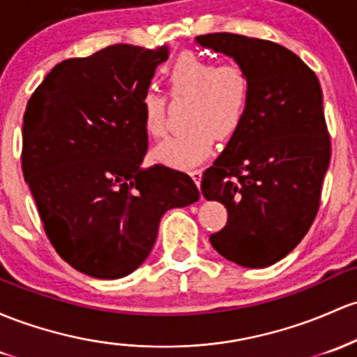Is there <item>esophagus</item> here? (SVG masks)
<instances>
[{
  "label": "esophagus",
  "instance_id": "obj_1",
  "mask_svg": "<svg viewBox=\"0 0 357 357\" xmlns=\"http://www.w3.org/2000/svg\"><path fill=\"white\" fill-rule=\"evenodd\" d=\"M202 172L203 169H199V167H195V169L190 171V176L193 178V181L197 183V185H199V181H202Z\"/></svg>",
  "mask_w": 357,
  "mask_h": 357
}]
</instances>
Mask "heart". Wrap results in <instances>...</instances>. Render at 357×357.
<instances>
[{"label":"heart","mask_w":357,"mask_h":357,"mask_svg":"<svg viewBox=\"0 0 357 357\" xmlns=\"http://www.w3.org/2000/svg\"><path fill=\"white\" fill-rule=\"evenodd\" d=\"M167 86L172 98L191 100L190 130L169 137L154 149V159L171 167H190L213 151L215 137L230 139L248 116L252 81L249 70L237 61L215 66L208 57L195 52L181 54L171 66ZM144 130L160 137L166 130V96L144 93L140 101Z\"/></svg>","instance_id":"heart-1"}]
</instances>
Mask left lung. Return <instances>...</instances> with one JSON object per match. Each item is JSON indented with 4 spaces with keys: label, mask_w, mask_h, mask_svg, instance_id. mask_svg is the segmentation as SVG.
Here are the masks:
<instances>
[{
    "label": "left lung",
    "mask_w": 357,
    "mask_h": 357,
    "mask_svg": "<svg viewBox=\"0 0 357 357\" xmlns=\"http://www.w3.org/2000/svg\"><path fill=\"white\" fill-rule=\"evenodd\" d=\"M197 42L245 66L252 96L244 123L202 176L206 199L225 205L213 249L245 268H266L298 245L315 220L331 160L322 88L287 47L237 33Z\"/></svg>",
    "instance_id": "left-lung-1"
}]
</instances>
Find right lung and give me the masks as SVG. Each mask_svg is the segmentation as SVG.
Listing matches in <instances>:
<instances>
[{"mask_svg":"<svg viewBox=\"0 0 357 357\" xmlns=\"http://www.w3.org/2000/svg\"><path fill=\"white\" fill-rule=\"evenodd\" d=\"M166 59V45H108L62 61L26 103L23 176L50 244L88 276L135 271L162 215L199 198L185 172L140 167L147 152L140 101Z\"/></svg>","mask_w":357,"mask_h":357,"instance_id":"obj_1","label":"right lung"}]
</instances>
